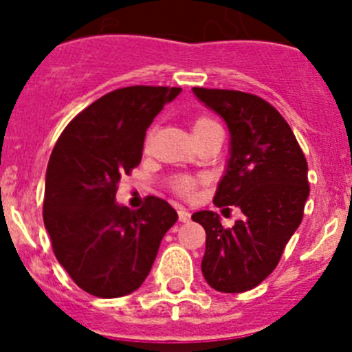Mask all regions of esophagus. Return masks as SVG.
<instances>
[{"mask_svg": "<svg viewBox=\"0 0 352 352\" xmlns=\"http://www.w3.org/2000/svg\"><path fill=\"white\" fill-rule=\"evenodd\" d=\"M178 217H179V222H190V213H188L185 208H179Z\"/></svg>", "mask_w": 352, "mask_h": 352, "instance_id": "esophagus-1", "label": "esophagus"}]
</instances>
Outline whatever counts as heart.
<instances>
[{"label":"heart","instance_id":"b5f03b06","mask_svg":"<svg viewBox=\"0 0 352 352\" xmlns=\"http://www.w3.org/2000/svg\"><path fill=\"white\" fill-rule=\"evenodd\" d=\"M217 123H214L213 120H210V118H197V120H194V123H192V132L199 133L203 132V130L210 129V126H214ZM173 188L176 192H178L179 195H190L192 192L195 190V179L192 178H186V176H182V178H176L173 182Z\"/></svg>","mask_w":352,"mask_h":352}]
</instances>
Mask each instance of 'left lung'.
Returning a JSON list of instances; mask_svg holds the SVG:
<instances>
[{
	"label": "left lung",
	"instance_id": "1",
	"mask_svg": "<svg viewBox=\"0 0 352 352\" xmlns=\"http://www.w3.org/2000/svg\"><path fill=\"white\" fill-rule=\"evenodd\" d=\"M229 129V158L213 203L245 214L223 229L214 211L192 220L206 231L201 270L220 292H245L276 268L309 199V166L291 126L273 105L232 89L192 88Z\"/></svg>",
	"mask_w": 352,
	"mask_h": 352
}]
</instances>
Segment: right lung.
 Masks as SVG:
<instances>
[{"label": "right lung", "instance_id": "add662e5", "mask_svg": "<svg viewBox=\"0 0 352 352\" xmlns=\"http://www.w3.org/2000/svg\"><path fill=\"white\" fill-rule=\"evenodd\" d=\"M182 88L129 86L68 123L49 158L43 223L56 259L82 291L120 298L138 291L162 238L178 220L164 199L138 211L116 203L121 176L141 164L146 130Z\"/></svg>", "mask_w": 352, "mask_h": 352}]
</instances>
